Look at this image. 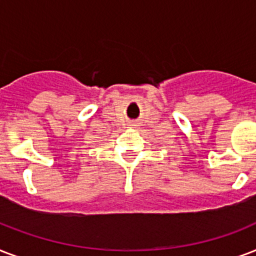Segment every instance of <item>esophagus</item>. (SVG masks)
I'll return each mask as SVG.
<instances>
[{
    "label": "esophagus",
    "mask_w": 256,
    "mask_h": 256,
    "mask_svg": "<svg viewBox=\"0 0 256 256\" xmlns=\"http://www.w3.org/2000/svg\"><path fill=\"white\" fill-rule=\"evenodd\" d=\"M128 126H130V128H136V122H130V124H128Z\"/></svg>",
    "instance_id": "obj_1"
}]
</instances>
